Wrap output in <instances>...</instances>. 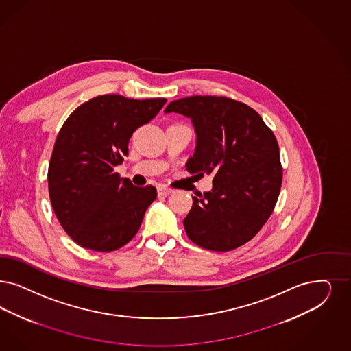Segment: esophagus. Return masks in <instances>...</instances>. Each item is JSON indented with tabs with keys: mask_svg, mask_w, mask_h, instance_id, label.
<instances>
[{
	"mask_svg": "<svg viewBox=\"0 0 351 351\" xmlns=\"http://www.w3.org/2000/svg\"><path fill=\"white\" fill-rule=\"evenodd\" d=\"M171 193H173V190H170L168 187H164V186H158L157 187V194L160 195V196H168Z\"/></svg>",
	"mask_w": 351,
	"mask_h": 351,
	"instance_id": "esophagus-1",
	"label": "esophagus"
}]
</instances>
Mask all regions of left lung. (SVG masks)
I'll return each instance as SVG.
<instances>
[{"label": "left lung", "instance_id": "1", "mask_svg": "<svg viewBox=\"0 0 351 351\" xmlns=\"http://www.w3.org/2000/svg\"><path fill=\"white\" fill-rule=\"evenodd\" d=\"M191 118L196 147L186 169L212 176V190L193 197L183 220L187 237L210 251H230L252 239L272 215L282 167L272 130L248 105L222 96L171 101L165 113Z\"/></svg>", "mask_w": 351, "mask_h": 351}]
</instances>
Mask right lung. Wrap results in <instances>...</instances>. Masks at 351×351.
Instances as JSON below:
<instances>
[{
  "instance_id": "right-lung-1",
  "label": "right lung",
  "mask_w": 351,
  "mask_h": 351,
  "mask_svg": "<svg viewBox=\"0 0 351 351\" xmlns=\"http://www.w3.org/2000/svg\"><path fill=\"white\" fill-rule=\"evenodd\" d=\"M167 99L103 95L78 106L57 135L48 169L53 210L79 246L110 252L138 233L156 199L154 186L136 187L114 173L129 154L132 132Z\"/></svg>"
}]
</instances>
